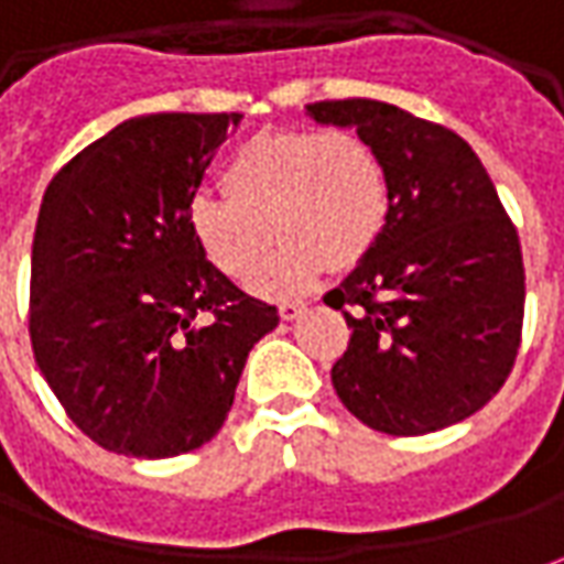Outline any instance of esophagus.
Returning a JSON list of instances; mask_svg holds the SVG:
<instances>
[{
  "label": "esophagus",
  "mask_w": 564,
  "mask_h": 564,
  "mask_svg": "<svg viewBox=\"0 0 564 564\" xmlns=\"http://www.w3.org/2000/svg\"><path fill=\"white\" fill-rule=\"evenodd\" d=\"M278 312H281L283 321H296L299 314L305 312V305H302V302H281V305H278Z\"/></svg>",
  "instance_id": "34e87169"
}]
</instances>
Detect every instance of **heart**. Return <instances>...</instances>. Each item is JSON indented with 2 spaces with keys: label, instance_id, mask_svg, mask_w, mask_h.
I'll use <instances>...</instances> for the list:
<instances>
[{
  "label": "heart",
  "instance_id": "obj_1",
  "mask_svg": "<svg viewBox=\"0 0 564 564\" xmlns=\"http://www.w3.org/2000/svg\"><path fill=\"white\" fill-rule=\"evenodd\" d=\"M218 191L221 200L187 203V234L221 278L243 283L274 232L282 247L252 281L271 299L305 293L327 265H361L392 206L386 160L355 129L259 132L228 156Z\"/></svg>",
  "mask_w": 564,
  "mask_h": 564
}]
</instances>
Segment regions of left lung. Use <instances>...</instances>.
<instances>
[{
    "label": "left lung",
    "instance_id": "obj_1",
    "mask_svg": "<svg viewBox=\"0 0 564 564\" xmlns=\"http://www.w3.org/2000/svg\"><path fill=\"white\" fill-rule=\"evenodd\" d=\"M308 113L370 138L392 187L373 252L324 296L351 330L333 389L386 435L454 426L500 392L522 346L519 231L457 132L370 98Z\"/></svg>",
    "mask_w": 564,
    "mask_h": 564
}]
</instances>
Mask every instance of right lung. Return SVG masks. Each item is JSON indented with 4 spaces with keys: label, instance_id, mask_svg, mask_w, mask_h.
Wrapping results in <instances>:
<instances>
[{
    "label": "right lung",
    "instance_id": "1",
    "mask_svg": "<svg viewBox=\"0 0 564 564\" xmlns=\"http://www.w3.org/2000/svg\"><path fill=\"white\" fill-rule=\"evenodd\" d=\"M240 113H151L64 163L42 197L30 268V343L76 426L105 451H197L234 404L278 308L247 296L185 225Z\"/></svg>",
    "mask_w": 564,
    "mask_h": 564
}]
</instances>
